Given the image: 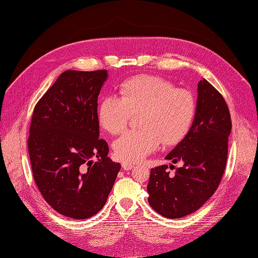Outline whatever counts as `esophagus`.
Listing matches in <instances>:
<instances>
[{
	"mask_svg": "<svg viewBox=\"0 0 258 258\" xmlns=\"http://www.w3.org/2000/svg\"><path fill=\"white\" fill-rule=\"evenodd\" d=\"M121 166H122V168H123L124 170H131L134 167V164L133 163H128V162H122Z\"/></svg>",
	"mask_w": 258,
	"mask_h": 258,
	"instance_id": "obj_1",
	"label": "esophagus"
}]
</instances>
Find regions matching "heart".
<instances>
[{"label": "heart", "mask_w": 258, "mask_h": 258, "mask_svg": "<svg viewBox=\"0 0 258 258\" xmlns=\"http://www.w3.org/2000/svg\"><path fill=\"white\" fill-rule=\"evenodd\" d=\"M118 92L120 97L107 96L100 102V126L110 134H119L137 114L140 126L122 134L114 142L118 159L137 162L161 143H180L190 131L197 113V100L190 91L177 89L163 77L140 75L123 81Z\"/></svg>", "instance_id": "obj_1"}]
</instances>
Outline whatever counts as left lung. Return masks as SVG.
I'll return each instance as SVG.
<instances>
[{
    "label": "left lung",
    "instance_id": "1",
    "mask_svg": "<svg viewBox=\"0 0 258 258\" xmlns=\"http://www.w3.org/2000/svg\"><path fill=\"white\" fill-rule=\"evenodd\" d=\"M232 122L228 105L206 79L198 85L197 113L187 136L165 157L175 164L152 168L148 203L168 219H180L200 209L218 189L226 168ZM174 167L170 165L169 168Z\"/></svg>",
    "mask_w": 258,
    "mask_h": 258
}]
</instances>
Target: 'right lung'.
<instances>
[{
  "label": "right lung",
  "mask_w": 258,
  "mask_h": 258,
  "mask_svg": "<svg viewBox=\"0 0 258 258\" xmlns=\"http://www.w3.org/2000/svg\"><path fill=\"white\" fill-rule=\"evenodd\" d=\"M106 77V70L64 71L32 114L28 152L35 184L54 210L71 219L102 209L121 167L99 139L97 101Z\"/></svg>",
  "instance_id": "1"
}]
</instances>
